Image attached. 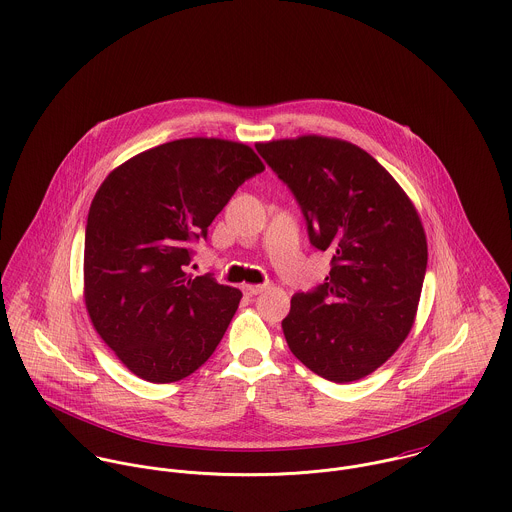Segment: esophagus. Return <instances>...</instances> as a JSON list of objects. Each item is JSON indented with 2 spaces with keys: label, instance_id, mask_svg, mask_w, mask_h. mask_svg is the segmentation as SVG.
Masks as SVG:
<instances>
[{
  "label": "esophagus",
  "instance_id": "1",
  "mask_svg": "<svg viewBox=\"0 0 512 512\" xmlns=\"http://www.w3.org/2000/svg\"><path fill=\"white\" fill-rule=\"evenodd\" d=\"M265 289H267V285H243V293H245L247 297H255V295L263 293Z\"/></svg>",
  "mask_w": 512,
  "mask_h": 512
}]
</instances>
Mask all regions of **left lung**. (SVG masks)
Masks as SVG:
<instances>
[{
  "label": "left lung",
  "instance_id": "1",
  "mask_svg": "<svg viewBox=\"0 0 512 512\" xmlns=\"http://www.w3.org/2000/svg\"><path fill=\"white\" fill-rule=\"evenodd\" d=\"M255 148L295 196L310 245L332 255L324 283L293 295L287 344L330 382L360 380L411 330L427 269L419 215L398 182L350 142L301 136Z\"/></svg>",
  "mask_w": 512,
  "mask_h": 512
}]
</instances>
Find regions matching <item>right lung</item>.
I'll use <instances>...</instances> for the list:
<instances>
[{"label": "right lung", "mask_w": 512, "mask_h": 512, "mask_svg": "<svg viewBox=\"0 0 512 512\" xmlns=\"http://www.w3.org/2000/svg\"><path fill=\"white\" fill-rule=\"evenodd\" d=\"M263 170L245 144L184 138L130 158L99 188L85 229V303L138 378L178 382L217 348L241 291L186 267L215 215Z\"/></svg>", "instance_id": "add662e5"}]
</instances>
